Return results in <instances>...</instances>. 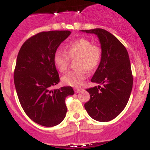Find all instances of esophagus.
I'll list each match as a JSON object with an SVG mask.
<instances>
[{
    "label": "esophagus",
    "instance_id": "1",
    "mask_svg": "<svg viewBox=\"0 0 150 150\" xmlns=\"http://www.w3.org/2000/svg\"><path fill=\"white\" fill-rule=\"evenodd\" d=\"M74 91H75V93H77H77H79L80 92L81 89H77V88H75V89H74Z\"/></svg>",
    "mask_w": 150,
    "mask_h": 150
}]
</instances>
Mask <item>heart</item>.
I'll use <instances>...</instances> for the list:
<instances>
[{"label": "heart", "instance_id": "b5f03b06", "mask_svg": "<svg viewBox=\"0 0 150 150\" xmlns=\"http://www.w3.org/2000/svg\"><path fill=\"white\" fill-rule=\"evenodd\" d=\"M101 58V50L99 46L93 45L88 39L81 38L67 44L65 51L57 50L53 55V63L61 73L67 71L70 59L76 60V70L70 71L62 77L65 85L80 87L87 77V70L92 72L97 68Z\"/></svg>", "mask_w": 150, "mask_h": 150}]
</instances>
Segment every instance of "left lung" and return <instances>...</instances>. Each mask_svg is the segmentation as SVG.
I'll return each instance as SVG.
<instances>
[{"mask_svg": "<svg viewBox=\"0 0 150 150\" xmlns=\"http://www.w3.org/2000/svg\"><path fill=\"white\" fill-rule=\"evenodd\" d=\"M99 38L101 61L91 82L101 85L87 89L90 99L85 108L89 116L100 122L117 117L124 109L132 88V78L128 53L121 42L103 29L81 30Z\"/></svg>", "mask_w": 150, "mask_h": 150, "instance_id": "8db88e82", "label": "left lung"}]
</instances>
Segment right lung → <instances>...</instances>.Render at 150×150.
<instances>
[{
    "label": "right lung",
    "mask_w": 150,
    "mask_h": 150,
    "mask_svg": "<svg viewBox=\"0 0 150 150\" xmlns=\"http://www.w3.org/2000/svg\"><path fill=\"white\" fill-rule=\"evenodd\" d=\"M70 31L38 33L24 43L19 51L14 72L17 94L24 111L38 124L53 127L65 118V99L73 95L72 87L53 89L60 82L53 55Z\"/></svg>",
    "instance_id": "1"
}]
</instances>
